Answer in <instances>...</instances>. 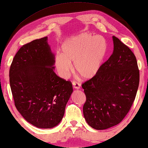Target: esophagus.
<instances>
[{
	"label": "esophagus",
	"instance_id": "34e87169",
	"mask_svg": "<svg viewBox=\"0 0 148 148\" xmlns=\"http://www.w3.org/2000/svg\"><path fill=\"white\" fill-rule=\"evenodd\" d=\"M72 84H73V87L74 89H79L81 88L80 84H79V83H78L77 82H76V81H73Z\"/></svg>",
	"mask_w": 148,
	"mask_h": 148
}]
</instances>
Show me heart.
Segmentation results:
<instances>
[{
    "label": "heart",
    "mask_w": 148,
    "mask_h": 148,
    "mask_svg": "<svg viewBox=\"0 0 148 148\" xmlns=\"http://www.w3.org/2000/svg\"><path fill=\"white\" fill-rule=\"evenodd\" d=\"M107 40L101 35L81 33L71 37L61 47V54L55 58L59 75L67 79L73 71L84 79H91L98 74L108 53Z\"/></svg>",
    "instance_id": "heart-1"
}]
</instances>
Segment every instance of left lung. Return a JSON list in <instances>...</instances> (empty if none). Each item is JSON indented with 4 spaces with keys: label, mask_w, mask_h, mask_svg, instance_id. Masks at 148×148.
I'll list each match as a JSON object with an SVG mask.
<instances>
[{
    "label": "left lung",
    "mask_w": 148,
    "mask_h": 148,
    "mask_svg": "<svg viewBox=\"0 0 148 148\" xmlns=\"http://www.w3.org/2000/svg\"><path fill=\"white\" fill-rule=\"evenodd\" d=\"M113 51L95 77L85 81L83 115L95 130H106L123 120L136 98L140 71L134 53L113 36Z\"/></svg>",
    "instance_id": "8db88e82"
}]
</instances>
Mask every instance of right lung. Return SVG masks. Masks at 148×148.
<instances>
[{"mask_svg":"<svg viewBox=\"0 0 148 148\" xmlns=\"http://www.w3.org/2000/svg\"><path fill=\"white\" fill-rule=\"evenodd\" d=\"M47 40L45 37L21 47L9 71L17 110L29 123L43 129L61 122L73 93L72 83L54 72L55 55Z\"/></svg>","mask_w":148,"mask_h":148,"instance_id":"obj_1","label":"right lung"}]
</instances>
